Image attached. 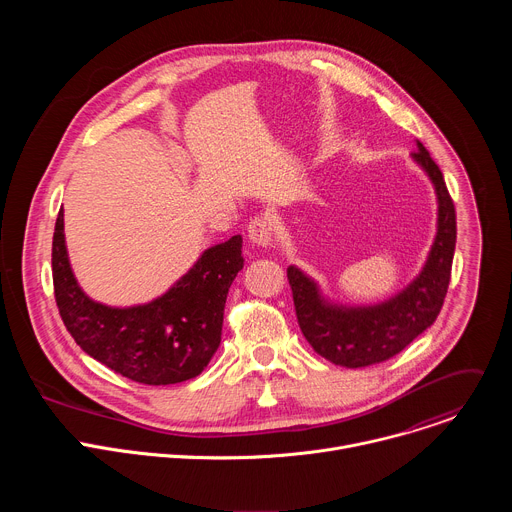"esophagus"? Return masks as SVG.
<instances>
[{
  "instance_id": "obj_1",
  "label": "esophagus",
  "mask_w": 512,
  "mask_h": 512,
  "mask_svg": "<svg viewBox=\"0 0 512 512\" xmlns=\"http://www.w3.org/2000/svg\"><path fill=\"white\" fill-rule=\"evenodd\" d=\"M247 233H249L251 243H255L257 247H267L271 243V239H273V221H271V216H267V214L255 216L253 221L249 223Z\"/></svg>"
}]
</instances>
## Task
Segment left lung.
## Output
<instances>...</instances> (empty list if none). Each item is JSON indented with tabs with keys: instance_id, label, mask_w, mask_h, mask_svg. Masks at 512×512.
I'll return each instance as SVG.
<instances>
[{
	"instance_id": "8db88e82",
	"label": "left lung",
	"mask_w": 512,
	"mask_h": 512,
	"mask_svg": "<svg viewBox=\"0 0 512 512\" xmlns=\"http://www.w3.org/2000/svg\"><path fill=\"white\" fill-rule=\"evenodd\" d=\"M413 160L427 172L437 194V235L423 271L395 298L364 308L328 304L318 285L298 267H287L298 324L312 348L346 369L389 360L427 330L440 314L456 249V208L442 170L417 141Z\"/></svg>"
}]
</instances>
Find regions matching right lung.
<instances>
[{
  "label": "right lung",
  "mask_w": 512,
  "mask_h": 512,
  "mask_svg": "<svg viewBox=\"0 0 512 512\" xmlns=\"http://www.w3.org/2000/svg\"><path fill=\"white\" fill-rule=\"evenodd\" d=\"M241 235L202 253L194 267L150 304L109 308L89 300L72 275L64 218L52 237V281L60 318L75 342L105 367L143 385L198 377L221 344L233 279L243 269Z\"/></svg>",
  "instance_id": "right-lung-1"
}]
</instances>
